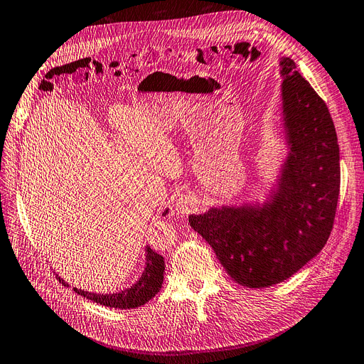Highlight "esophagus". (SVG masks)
<instances>
[{
	"label": "esophagus",
	"mask_w": 364,
	"mask_h": 364,
	"mask_svg": "<svg viewBox=\"0 0 364 364\" xmlns=\"http://www.w3.org/2000/svg\"><path fill=\"white\" fill-rule=\"evenodd\" d=\"M195 208V198L191 195H181L176 202V210L180 213H188Z\"/></svg>",
	"instance_id": "1"
}]
</instances>
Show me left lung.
Masks as SVG:
<instances>
[{"instance_id":"left-lung-1","label":"left lung","mask_w":364,"mask_h":364,"mask_svg":"<svg viewBox=\"0 0 364 364\" xmlns=\"http://www.w3.org/2000/svg\"><path fill=\"white\" fill-rule=\"evenodd\" d=\"M282 117L289 148L278 190L262 206L210 208L188 223L247 288H264L294 275L329 238L340 195V146L326 104L297 71L279 61Z\"/></svg>"}]
</instances>
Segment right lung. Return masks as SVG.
Instances as JSON below:
<instances>
[{
    "instance_id": "right-lung-1",
    "label": "right lung",
    "mask_w": 364,
    "mask_h": 364,
    "mask_svg": "<svg viewBox=\"0 0 364 364\" xmlns=\"http://www.w3.org/2000/svg\"><path fill=\"white\" fill-rule=\"evenodd\" d=\"M166 213H168V210L164 212V215H166ZM164 272H165L164 257L148 246L146 247V266H144V271H143L141 277L133 287L124 289V291L114 293V294H95V293L83 291V289H77V288H75V291L79 296L86 297L87 300H92L95 303L107 306V307L134 309V307L143 306L144 303H148L151 299H154L156 296V293H159V289L162 287V281H164ZM57 278L63 285L68 287V284H65V281L61 279L58 275H57Z\"/></svg>"
}]
</instances>
